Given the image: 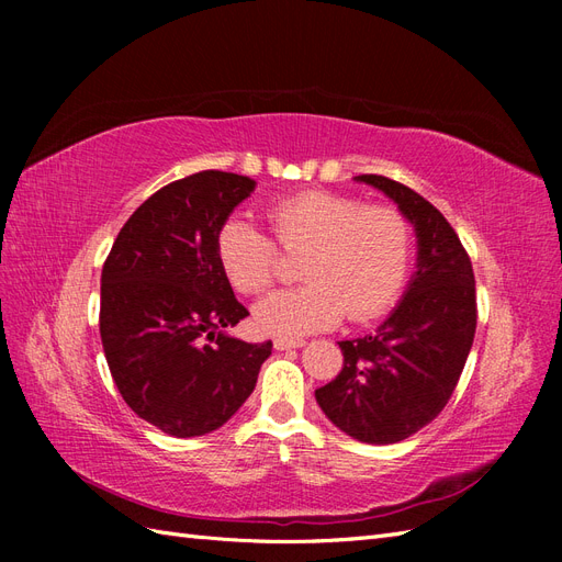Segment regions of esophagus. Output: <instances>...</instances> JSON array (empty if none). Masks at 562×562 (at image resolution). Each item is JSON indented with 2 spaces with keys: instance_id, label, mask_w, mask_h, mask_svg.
<instances>
[{
  "instance_id": "1",
  "label": "esophagus",
  "mask_w": 562,
  "mask_h": 562,
  "mask_svg": "<svg viewBox=\"0 0 562 562\" xmlns=\"http://www.w3.org/2000/svg\"><path fill=\"white\" fill-rule=\"evenodd\" d=\"M304 345V339L300 337H277L274 339V349L277 351H285V349H297Z\"/></svg>"
}]
</instances>
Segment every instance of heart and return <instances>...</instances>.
<instances>
[{
    "label": "heart",
    "mask_w": 562,
    "mask_h": 562,
    "mask_svg": "<svg viewBox=\"0 0 562 562\" xmlns=\"http://www.w3.org/2000/svg\"><path fill=\"white\" fill-rule=\"evenodd\" d=\"M267 217L283 250H304L300 277L307 283L255 304L260 330H328L345 314L361 323L384 314L401 295L413 255V232L401 211L307 190L277 199ZM215 252L227 281L244 295L265 293L279 277L274 241L246 217H229L220 227Z\"/></svg>",
    "instance_id": "obj_1"
}]
</instances>
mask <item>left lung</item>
<instances>
[{
	"mask_svg": "<svg viewBox=\"0 0 562 562\" xmlns=\"http://www.w3.org/2000/svg\"><path fill=\"white\" fill-rule=\"evenodd\" d=\"M356 180L398 203L415 227L417 271L375 333L339 342L345 366L316 389V403L339 431L389 446L448 405L475 335V281L457 232L427 199L384 176Z\"/></svg>",
	"mask_w": 562,
	"mask_h": 562,
	"instance_id": "1",
	"label": "left lung"
}]
</instances>
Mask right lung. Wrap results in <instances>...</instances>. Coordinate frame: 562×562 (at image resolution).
Instances as JSON below:
<instances>
[{
    "instance_id": "add662e5",
    "label": "right lung",
    "mask_w": 562,
    "mask_h": 562,
    "mask_svg": "<svg viewBox=\"0 0 562 562\" xmlns=\"http://www.w3.org/2000/svg\"><path fill=\"white\" fill-rule=\"evenodd\" d=\"M255 180L201 171L161 187L119 232L100 277V339L131 411L168 436L211 434L252 394L271 342L227 333L248 316L215 239Z\"/></svg>"
}]
</instances>
